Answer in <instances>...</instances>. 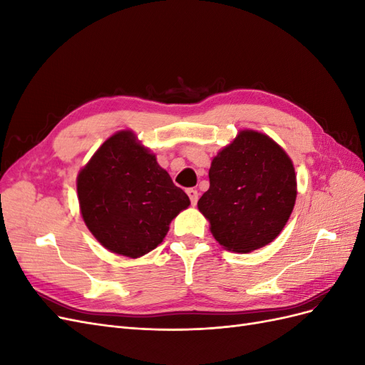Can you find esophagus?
I'll list each match as a JSON object with an SVG mask.
<instances>
[{
	"mask_svg": "<svg viewBox=\"0 0 365 365\" xmlns=\"http://www.w3.org/2000/svg\"><path fill=\"white\" fill-rule=\"evenodd\" d=\"M187 195H189V197H190L192 205H196L197 196H200V193H197V190H196V189H187Z\"/></svg>",
	"mask_w": 365,
	"mask_h": 365,
	"instance_id": "esophagus-1",
	"label": "esophagus"
}]
</instances>
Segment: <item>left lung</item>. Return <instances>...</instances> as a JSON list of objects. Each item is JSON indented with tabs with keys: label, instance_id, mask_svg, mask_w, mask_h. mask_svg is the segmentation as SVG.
Instances as JSON below:
<instances>
[{
	"label": "left lung",
	"instance_id": "left-lung-1",
	"mask_svg": "<svg viewBox=\"0 0 365 365\" xmlns=\"http://www.w3.org/2000/svg\"><path fill=\"white\" fill-rule=\"evenodd\" d=\"M210 189L197 201L210 231L228 251L268 245L288 222L297 197L291 158L257 130H240L208 170Z\"/></svg>",
	"mask_w": 365,
	"mask_h": 365
}]
</instances>
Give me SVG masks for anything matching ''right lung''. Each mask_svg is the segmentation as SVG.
I'll return each mask as SVG.
<instances>
[{
  "label": "right lung",
  "instance_id": "1",
  "mask_svg": "<svg viewBox=\"0 0 365 365\" xmlns=\"http://www.w3.org/2000/svg\"><path fill=\"white\" fill-rule=\"evenodd\" d=\"M88 230L111 252L137 259L157 248L172 219L190 205L134 132L109 137L77 175Z\"/></svg>",
  "mask_w": 365,
  "mask_h": 365
}]
</instances>
